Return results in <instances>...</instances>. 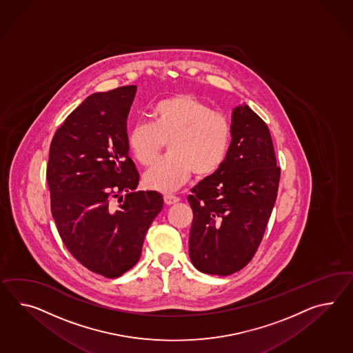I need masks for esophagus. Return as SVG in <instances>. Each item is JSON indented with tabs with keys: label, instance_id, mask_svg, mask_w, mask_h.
<instances>
[{
	"label": "esophagus",
	"instance_id": "esophagus-1",
	"mask_svg": "<svg viewBox=\"0 0 353 353\" xmlns=\"http://www.w3.org/2000/svg\"><path fill=\"white\" fill-rule=\"evenodd\" d=\"M163 199L164 203H165L167 205H172V204H176V203L180 201V199L177 198V196H174V195H171V194H165Z\"/></svg>",
	"mask_w": 353,
	"mask_h": 353
}]
</instances>
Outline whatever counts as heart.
Segmentation results:
<instances>
[{
	"mask_svg": "<svg viewBox=\"0 0 353 353\" xmlns=\"http://www.w3.org/2000/svg\"><path fill=\"white\" fill-rule=\"evenodd\" d=\"M154 122H137L129 132L130 150L139 163H154L168 141V153L149 168L144 182L150 189L171 192L190 174L207 177L224 163L231 144V125L195 95H172L153 107Z\"/></svg>",
	"mask_w": 353,
	"mask_h": 353,
	"instance_id": "heart-1",
	"label": "heart"
}]
</instances>
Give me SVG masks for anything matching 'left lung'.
Instances as JSON below:
<instances>
[{"label": "left lung", "mask_w": 353, "mask_h": 353, "mask_svg": "<svg viewBox=\"0 0 353 353\" xmlns=\"http://www.w3.org/2000/svg\"><path fill=\"white\" fill-rule=\"evenodd\" d=\"M231 145L216 172L191 189V263L207 274L230 275L255 255L274 207L281 168L267 123L249 105L232 112Z\"/></svg>", "instance_id": "1"}]
</instances>
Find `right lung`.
Returning <instances> with one entry per match:
<instances>
[{
  "instance_id": "right-lung-1",
  "label": "right lung",
  "mask_w": 353,
  "mask_h": 353,
  "mask_svg": "<svg viewBox=\"0 0 353 353\" xmlns=\"http://www.w3.org/2000/svg\"><path fill=\"white\" fill-rule=\"evenodd\" d=\"M135 94L137 86L126 85L89 95L50 146L47 181L61 240L81 265L105 278L138 263L148 228L163 208L159 192L135 191L139 172L126 123Z\"/></svg>"
}]
</instances>
